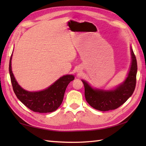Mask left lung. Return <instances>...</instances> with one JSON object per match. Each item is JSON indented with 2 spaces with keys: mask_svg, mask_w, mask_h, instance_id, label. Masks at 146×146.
<instances>
[{
  "mask_svg": "<svg viewBox=\"0 0 146 146\" xmlns=\"http://www.w3.org/2000/svg\"><path fill=\"white\" fill-rule=\"evenodd\" d=\"M132 63L128 76L123 83L112 90H104L92 88L85 80H82L85 87L86 102L91 107L100 111H108L119 108L128 100L135 88L137 64L135 56L131 48Z\"/></svg>",
  "mask_w": 146,
  "mask_h": 146,
  "instance_id": "obj_1",
  "label": "left lung"
}]
</instances>
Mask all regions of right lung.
I'll return each mask as SVG.
<instances>
[{
  "label": "right lung",
  "instance_id": "add662e5",
  "mask_svg": "<svg viewBox=\"0 0 146 146\" xmlns=\"http://www.w3.org/2000/svg\"><path fill=\"white\" fill-rule=\"evenodd\" d=\"M11 55L9 62V73L13 90L17 98L25 106L35 112H52L60 106L68 85L75 78L73 75H64L46 90L28 92L21 88L15 80L11 68Z\"/></svg>",
  "mask_w": 146,
  "mask_h": 146
}]
</instances>
